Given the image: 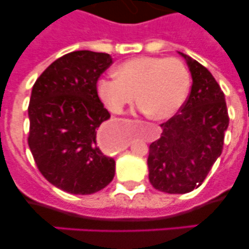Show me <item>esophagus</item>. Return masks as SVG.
<instances>
[{"label":"esophagus","mask_w":249,"mask_h":249,"mask_svg":"<svg viewBox=\"0 0 249 249\" xmlns=\"http://www.w3.org/2000/svg\"><path fill=\"white\" fill-rule=\"evenodd\" d=\"M112 139H110L109 134L105 129H101L97 135V142H99L100 147L105 150H109L112 148Z\"/></svg>","instance_id":"obj_1"}]
</instances>
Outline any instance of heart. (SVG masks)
<instances>
[{
    "mask_svg": "<svg viewBox=\"0 0 249 249\" xmlns=\"http://www.w3.org/2000/svg\"><path fill=\"white\" fill-rule=\"evenodd\" d=\"M114 73L117 77L97 80V92L115 114L137 99L148 117L167 119L178 112L189 92V70L177 57H132L115 67Z\"/></svg>",
    "mask_w": 249,
    "mask_h": 249,
    "instance_id": "obj_1",
    "label": "heart"
}]
</instances>
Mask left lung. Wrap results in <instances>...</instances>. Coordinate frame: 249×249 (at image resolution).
Returning <instances> with one entry per match:
<instances>
[{"instance_id": "8db88e82", "label": "left lung", "mask_w": 249, "mask_h": 249, "mask_svg": "<svg viewBox=\"0 0 249 249\" xmlns=\"http://www.w3.org/2000/svg\"><path fill=\"white\" fill-rule=\"evenodd\" d=\"M192 73L190 94L179 110L162 123L159 140L149 145V182L169 194L199 188L220 157L229 125L223 90L210 71L188 55Z\"/></svg>"}]
</instances>
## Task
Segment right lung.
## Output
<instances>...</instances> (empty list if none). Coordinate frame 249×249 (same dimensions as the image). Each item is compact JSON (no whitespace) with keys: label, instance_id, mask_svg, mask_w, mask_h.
Returning a JSON list of instances; mask_svg holds the SVG:
<instances>
[{"label":"right lung","instance_id":"obj_1","mask_svg":"<svg viewBox=\"0 0 249 249\" xmlns=\"http://www.w3.org/2000/svg\"><path fill=\"white\" fill-rule=\"evenodd\" d=\"M110 65L109 54L77 50L50 64L32 88L30 150L43 177L64 192L92 194L114 177V159L96 145L97 127L110 117L97 80Z\"/></svg>","mask_w":249,"mask_h":249}]
</instances>
